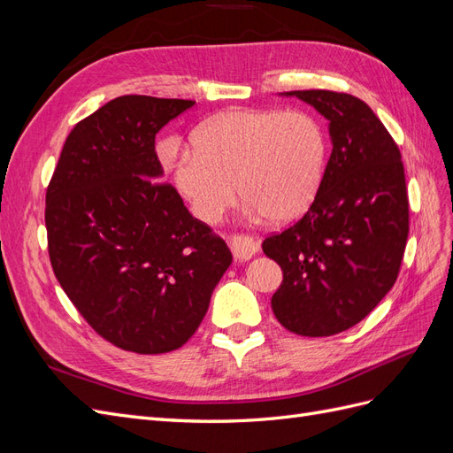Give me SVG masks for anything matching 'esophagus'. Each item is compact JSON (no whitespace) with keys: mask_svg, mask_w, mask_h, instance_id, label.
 I'll use <instances>...</instances> for the list:
<instances>
[{"mask_svg":"<svg viewBox=\"0 0 453 453\" xmlns=\"http://www.w3.org/2000/svg\"><path fill=\"white\" fill-rule=\"evenodd\" d=\"M228 243H230L232 255H234V258L240 260V263H243V260H250L258 251V242L248 234L230 236Z\"/></svg>","mask_w":453,"mask_h":453,"instance_id":"obj_1","label":"esophagus"}]
</instances>
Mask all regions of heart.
Listing matches in <instances>:
<instances>
[{
	"label": "heart",
	"instance_id": "b5f03b06",
	"mask_svg": "<svg viewBox=\"0 0 453 453\" xmlns=\"http://www.w3.org/2000/svg\"><path fill=\"white\" fill-rule=\"evenodd\" d=\"M172 164V180L190 211L213 225L240 195L255 217L287 223L318 195L326 135L306 111L232 109L205 120Z\"/></svg>",
	"mask_w": 453,
	"mask_h": 453
}]
</instances>
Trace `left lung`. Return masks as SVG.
Instances as JSON below:
<instances>
[{
    "instance_id": "obj_1",
    "label": "left lung",
    "mask_w": 453,
    "mask_h": 453,
    "mask_svg": "<svg viewBox=\"0 0 453 453\" xmlns=\"http://www.w3.org/2000/svg\"><path fill=\"white\" fill-rule=\"evenodd\" d=\"M328 120L333 153L310 210L263 242L283 270L276 319L300 336L357 325L389 293L408 240L401 150L363 100L333 90H293Z\"/></svg>"
}]
</instances>
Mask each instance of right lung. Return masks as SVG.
Here are the masks:
<instances>
[{
    "label": "right lung",
    "instance_id": "obj_1",
    "mask_svg": "<svg viewBox=\"0 0 453 453\" xmlns=\"http://www.w3.org/2000/svg\"><path fill=\"white\" fill-rule=\"evenodd\" d=\"M193 100L120 96L77 122L47 188L50 265L113 346L168 353L196 333L232 263L223 238L158 181L155 135Z\"/></svg>",
    "mask_w": 453,
    "mask_h": 453
}]
</instances>
